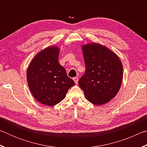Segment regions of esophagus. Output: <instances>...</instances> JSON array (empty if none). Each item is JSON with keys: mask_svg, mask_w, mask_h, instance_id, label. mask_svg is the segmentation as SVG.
Returning <instances> with one entry per match:
<instances>
[{"mask_svg": "<svg viewBox=\"0 0 147 147\" xmlns=\"http://www.w3.org/2000/svg\"><path fill=\"white\" fill-rule=\"evenodd\" d=\"M73 80L74 81V82H75L76 84H78V78H77V77H74V78H73Z\"/></svg>", "mask_w": 147, "mask_h": 147, "instance_id": "esophagus-1", "label": "esophagus"}]
</instances>
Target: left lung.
Masks as SVG:
<instances>
[{
    "instance_id": "obj_1",
    "label": "left lung",
    "mask_w": 147,
    "mask_h": 147,
    "mask_svg": "<svg viewBox=\"0 0 147 147\" xmlns=\"http://www.w3.org/2000/svg\"><path fill=\"white\" fill-rule=\"evenodd\" d=\"M85 74L78 81L86 98L100 106L113 98L121 88L123 69L115 53L102 45L91 43L82 47Z\"/></svg>"
}]
</instances>
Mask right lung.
<instances>
[{
    "instance_id": "right-lung-1",
    "label": "right lung",
    "mask_w": 147,
    "mask_h": 147,
    "mask_svg": "<svg viewBox=\"0 0 147 147\" xmlns=\"http://www.w3.org/2000/svg\"><path fill=\"white\" fill-rule=\"evenodd\" d=\"M59 49L48 47L35 56L27 69V82L32 95L44 105L53 106L65 97L75 85L58 62Z\"/></svg>"
}]
</instances>
